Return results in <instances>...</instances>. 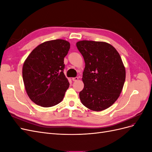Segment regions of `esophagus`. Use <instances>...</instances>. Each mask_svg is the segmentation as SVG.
I'll use <instances>...</instances> for the list:
<instances>
[{"label": "esophagus", "instance_id": "obj_1", "mask_svg": "<svg viewBox=\"0 0 152 152\" xmlns=\"http://www.w3.org/2000/svg\"><path fill=\"white\" fill-rule=\"evenodd\" d=\"M78 80H79V77H77L72 78V80L73 81H77Z\"/></svg>", "mask_w": 152, "mask_h": 152}]
</instances>
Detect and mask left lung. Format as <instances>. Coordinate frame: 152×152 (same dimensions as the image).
Listing matches in <instances>:
<instances>
[{"label":"left lung","mask_w":152,"mask_h":152,"mask_svg":"<svg viewBox=\"0 0 152 152\" xmlns=\"http://www.w3.org/2000/svg\"><path fill=\"white\" fill-rule=\"evenodd\" d=\"M77 47L85 61L82 75V103L96 112L112 106L120 96L126 80V69L120 54L104 42L82 40Z\"/></svg>","instance_id":"obj_1"}]
</instances>
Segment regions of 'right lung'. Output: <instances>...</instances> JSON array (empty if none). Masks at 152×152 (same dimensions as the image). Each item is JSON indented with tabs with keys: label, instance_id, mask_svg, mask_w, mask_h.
<instances>
[{
	"label": "right lung",
	"instance_id": "add662e5",
	"mask_svg": "<svg viewBox=\"0 0 152 152\" xmlns=\"http://www.w3.org/2000/svg\"><path fill=\"white\" fill-rule=\"evenodd\" d=\"M70 44L63 39L49 40L35 48L23 66V79L30 99L40 107L60 103L70 84L63 71L64 58Z\"/></svg>",
	"mask_w": 152,
	"mask_h": 152
}]
</instances>
